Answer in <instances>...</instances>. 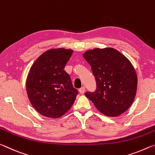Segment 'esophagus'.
<instances>
[{"mask_svg": "<svg viewBox=\"0 0 155 155\" xmlns=\"http://www.w3.org/2000/svg\"><path fill=\"white\" fill-rule=\"evenodd\" d=\"M85 87H81V88L79 89V90H78V91H79L80 94H84V92H85Z\"/></svg>", "mask_w": 155, "mask_h": 155, "instance_id": "obj_1", "label": "esophagus"}]
</instances>
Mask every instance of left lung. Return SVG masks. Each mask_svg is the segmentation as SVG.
<instances>
[{"mask_svg":"<svg viewBox=\"0 0 155 155\" xmlns=\"http://www.w3.org/2000/svg\"><path fill=\"white\" fill-rule=\"evenodd\" d=\"M83 57L90 65L96 82V91H87L86 97L107 116L125 112L134 101L137 85L129 60L112 48L90 50Z\"/></svg>","mask_w":155,"mask_h":155,"instance_id":"8db88e82","label":"left lung"}]
</instances>
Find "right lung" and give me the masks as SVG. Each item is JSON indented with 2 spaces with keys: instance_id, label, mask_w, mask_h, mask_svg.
<instances>
[{
  "instance_id": "right-lung-1",
  "label": "right lung",
  "mask_w": 155,
  "mask_h": 155,
  "mask_svg": "<svg viewBox=\"0 0 155 155\" xmlns=\"http://www.w3.org/2000/svg\"><path fill=\"white\" fill-rule=\"evenodd\" d=\"M71 49L54 48L44 52L28 72L27 91L31 104L44 116L58 118L72 106L78 91L64 70Z\"/></svg>"
}]
</instances>
